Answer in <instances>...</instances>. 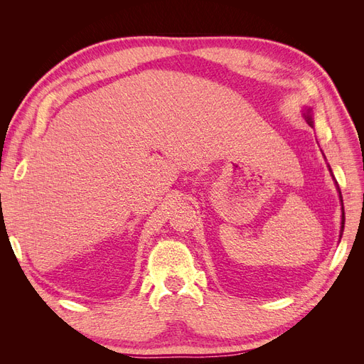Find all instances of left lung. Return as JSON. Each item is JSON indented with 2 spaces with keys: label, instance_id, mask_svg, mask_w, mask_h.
<instances>
[{
  "label": "left lung",
  "instance_id": "left-lung-1",
  "mask_svg": "<svg viewBox=\"0 0 364 364\" xmlns=\"http://www.w3.org/2000/svg\"><path fill=\"white\" fill-rule=\"evenodd\" d=\"M306 121H308V124L313 126V121H311V117H310V111H308ZM337 188H338V185H337ZM338 193H340V191H338ZM340 199H341V194H340ZM343 228H345V213H343V215H341V230H343Z\"/></svg>",
  "mask_w": 364,
  "mask_h": 364
}]
</instances>
